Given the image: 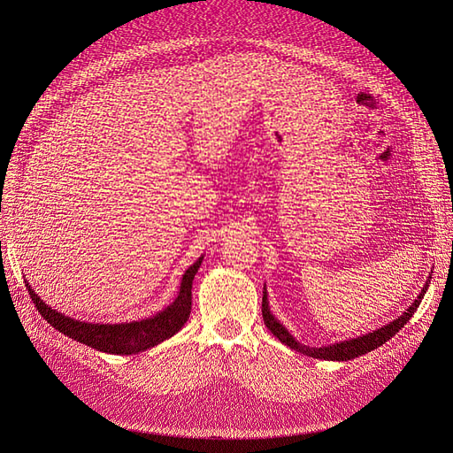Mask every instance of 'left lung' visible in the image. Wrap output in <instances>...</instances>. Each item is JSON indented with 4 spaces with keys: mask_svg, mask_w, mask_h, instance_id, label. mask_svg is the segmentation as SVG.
I'll return each mask as SVG.
<instances>
[{
    "mask_svg": "<svg viewBox=\"0 0 453 453\" xmlns=\"http://www.w3.org/2000/svg\"><path fill=\"white\" fill-rule=\"evenodd\" d=\"M430 279L427 277L426 284L422 287L420 294L417 296V299L410 304V308L406 312H403L398 319L388 323L386 326L378 328V330H372L369 332V334L365 336H360V338H352V340H347V342H340V343H334V345H326V347H306L303 343H299L290 332L284 328L277 319L275 316L270 312V306H268V294H266V287H265V292H263V318H265V325L268 326V330L272 332V334L275 338H279L280 343L288 345L290 349L301 352V354H306L311 356V358H319V360H330V362H347V360H352V358H358V356L362 354H367L374 349H378L380 345H384L388 340H391L396 332L406 325L413 314L417 312V308L420 304V301L424 299V294L427 290V287H430Z\"/></svg>",
    "mask_w": 453,
    "mask_h": 453,
    "instance_id": "1",
    "label": "left lung"
}]
</instances>
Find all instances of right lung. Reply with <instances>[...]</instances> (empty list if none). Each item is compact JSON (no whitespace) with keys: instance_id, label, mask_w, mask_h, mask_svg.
<instances>
[{"instance_id":"obj_1","label":"right lung","mask_w":453,"mask_h":453,"mask_svg":"<svg viewBox=\"0 0 453 453\" xmlns=\"http://www.w3.org/2000/svg\"><path fill=\"white\" fill-rule=\"evenodd\" d=\"M203 257H200L193 266H188L181 277L178 297L152 318L119 323V325H101V323H86L67 318L58 311H53L50 304H45L38 294L33 290L31 284L26 280L29 296L36 306V311L55 326L62 334L71 340H77L91 349H97L108 354H137L147 350L161 342L173 338L176 332L187 323L190 316V304H193V279L202 265Z\"/></svg>"}]
</instances>
